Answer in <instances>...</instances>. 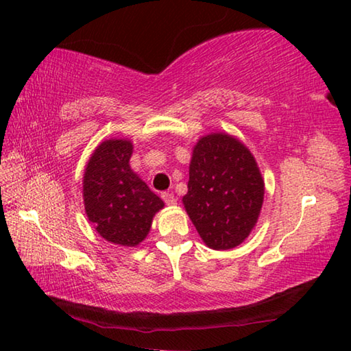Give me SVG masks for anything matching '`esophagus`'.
Returning <instances> with one entry per match:
<instances>
[{
	"label": "esophagus",
	"instance_id": "obj_1",
	"mask_svg": "<svg viewBox=\"0 0 351 351\" xmlns=\"http://www.w3.org/2000/svg\"><path fill=\"white\" fill-rule=\"evenodd\" d=\"M162 199H164V203L167 204V206H175V204H176L175 195L170 193V192H164V193H162Z\"/></svg>",
	"mask_w": 351,
	"mask_h": 351
}]
</instances>
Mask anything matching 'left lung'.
Instances as JSON below:
<instances>
[{
    "instance_id": "obj_1",
    "label": "left lung",
    "mask_w": 351,
    "mask_h": 351,
    "mask_svg": "<svg viewBox=\"0 0 351 351\" xmlns=\"http://www.w3.org/2000/svg\"><path fill=\"white\" fill-rule=\"evenodd\" d=\"M187 189L182 204L207 246L226 251L246 240L260 215L265 182L245 144L224 133L203 136L193 147Z\"/></svg>"
}]
</instances>
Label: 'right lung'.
<instances>
[{
    "label": "right lung",
    "mask_w": 351,
    "mask_h": 351,
    "mask_svg": "<svg viewBox=\"0 0 351 351\" xmlns=\"http://www.w3.org/2000/svg\"><path fill=\"white\" fill-rule=\"evenodd\" d=\"M132 141H104L86 164L83 203L100 237L121 246H138L152 228L162 199L130 167Z\"/></svg>",
    "instance_id": "1"
}]
</instances>
